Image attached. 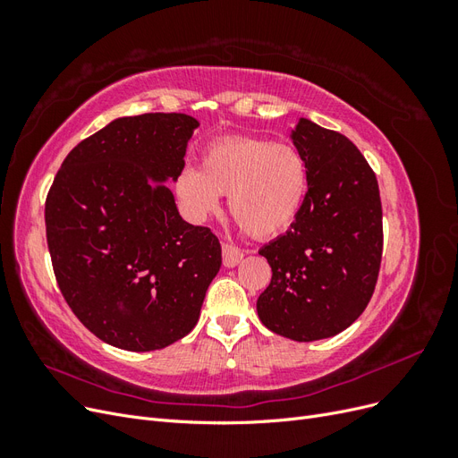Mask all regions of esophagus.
<instances>
[{
    "label": "esophagus",
    "instance_id": "1",
    "mask_svg": "<svg viewBox=\"0 0 458 458\" xmlns=\"http://www.w3.org/2000/svg\"><path fill=\"white\" fill-rule=\"evenodd\" d=\"M221 254H224V266L225 267H237L239 263L242 261V258H244V254L239 250V248L229 246V244L224 246V250H221Z\"/></svg>",
    "mask_w": 458,
    "mask_h": 458
}]
</instances>
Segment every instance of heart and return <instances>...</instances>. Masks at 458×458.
Returning <instances> with one entry per match:
<instances>
[{"label":"heart","mask_w":458,"mask_h":458,"mask_svg":"<svg viewBox=\"0 0 458 458\" xmlns=\"http://www.w3.org/2000/svg\"><path fill=\"white\" fill-rule=\"evenodd\" d=\"M175 192L191 219L204 221L229 197L233 219L256 239L293 227L310 192V165L288 143L259 137H225L208 145L200 170L185 168Z\"/></svg>","instance_id":"heart-1"}]
</instances>
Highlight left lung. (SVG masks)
Listing matches in <instances>:
<instances>
[{
    "mask_svg": "<svg viewBox=\"0 0 458 458\" xmlns=\"http://www.w3.org/2000/svg\"><path fill=\"white\" fill-rule=\"evenodd\" d=\"M290 137L308 160L310 192L293 227L259 250L273 275L258 315L275 335L313 342L365 311L380 271L382 204L377 175L348 137L308 118Z\"/></svg>",
    "mask_w": 458,
    "mask_h": 458,
    "instance_id": "8db88e82",
    "label": "left lung"
}]
</instances>
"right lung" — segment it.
Segmentation results:
<instances>
[{"label": "right lung", "instance_id": "right-lung-1", "mask_svg": "<svg viewBox=\"0 0 458 458\" xmlns=\"http://www.w3.org/2000/svg\"><path fill=\"white\" fill-rule=\"evenodd\" d=\"M197 128L179 113L116 118L68 152L53 179L55 276L81 325L114 348L152 352L187 336L221 267L216 234L187 224L164 185L183 172Z\"/></svg>", "mask_w": 458, "mask_h": 458}]
</instances>
